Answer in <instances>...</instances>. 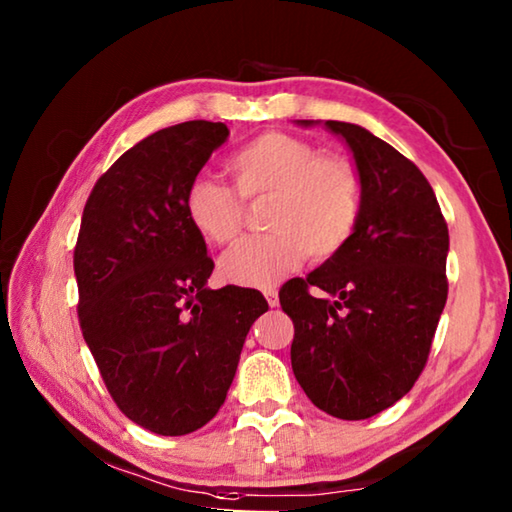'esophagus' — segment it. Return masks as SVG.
<instances>
[{
    "label": "esophagus",
    "mask_w": 512,
    "mask_h": 512,
    "mask_svg": "<svg viewBox=\"0 0 512 512\" xmlns=\"http://www.w3.org/2000/svg\"><path fill=\"white\" fill-rule=\"evenodd\" d=\"M264 296H266L268 305H271V307L280 305V298H277V291H275V289H264Z\"/></svg>",
    "instance_id": "34e87169"
}]
</instances>
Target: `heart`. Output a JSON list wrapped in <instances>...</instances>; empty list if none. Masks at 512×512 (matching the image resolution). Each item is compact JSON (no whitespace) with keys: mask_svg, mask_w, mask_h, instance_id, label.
I'll return each instance as SVG.
<instances>
[{"mask_svg":"<svg viewBox=\"0 0 512 512\" xmlns=\"http://www.w3.org/2000/svg\"><path fill=\"white\" fill-rule=\"evenodd\" d=\"M228 169L237 190L210 176L187 185L189 223L214 246L232 244L246 219V203L271 196L264 225L221 257L223 280L241 287H271L302 264L327 262L348 246L363 207V183L343 155H323L302 137L271 131L232 155Z\"/></svg>","mask_w":512,"mask_h":512,"instance_id":"1","label":"heart"}]
</instances>
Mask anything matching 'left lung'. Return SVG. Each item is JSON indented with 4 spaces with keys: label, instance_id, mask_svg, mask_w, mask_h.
<instances>
[{
    "label": "left lung",
    "instance_id": "left-lung-1",
    "mask_svg": "<svg viewBox=\"0 0 512 512\" xmlns=\"http://www.w3.org/2000/svg\"><path fill=\"white\" fill-rule=\"evenodd\" d=\"M325 126L352 151L361 219L339 255L284 284L280 305L296 327L291 368L302 391L334 418L366 420L402 400L429 359L447 302L449 232L409 158L357 124Z\"/></svg>",
    "mask_w": 512,
    "mask_h": 512
}]
</instances>
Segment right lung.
Returning <instances> with one entry per match:
<instances>
[{
    "label": "right lung",
    "mask_w": 512,
    "mask_h": 512,
    "mask_svg": "<svg viewBox=\"0 0 512 512\" xmlns=\"http://www.w3.org/2000/svg\"><path fill=\"white\" fill-rule=\"evenodd\" d=\"M228 135L196 119L137 142L94 185L74 248L83 339L121 413L160 436L219 413L268 309L257 289L207 287L214 262L185 212L187 185Z\"/></svg>",
    "instance_id": "1"
}]
</instances>
